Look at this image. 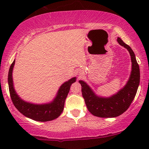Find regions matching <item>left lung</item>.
<instances>
[{
    "label": "left lung",
    "instance_id": "8db88e82",
    "mask_svg": "<svg viewBox=\"0 0 149 149\" xmlns=\"http://www.w3.org/2000/svg\"><path fill=\"white\" fill-rule=\"evenodd\" d=\"M117 41L129 51L131 56L132 70L128 82L117 94L109 98L100 97L95 95L88 85L83 81H79L81 91L87 109L93 115L98 117L109 118L121 115L131 105L137 92L140 83V68L136 61L135 54L131 47L120 38Z\"/></svg>",
    "mask_w": 149,
    "mask_h": 149
}]
</instances>
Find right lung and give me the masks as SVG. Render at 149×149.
Returning <instances> with one entry per match:
<instances>
[{
  "label": "right lung",
  "instance_id": "add662e5",
  "mask_svg": "<svg viewBox=\"0 0 149 149\" xmlns=\"http://www.w3.org/2000/svg\"><path fill=\"white\" fill-rule=\"evenodd\" d=\"M15 60L10 66L8 74V84L10 96L15 107L26 117L38 121H49L58 118L62 113L64 107V102L70 91L71 85L76 81V78H72L65 82L59 89L58 95L52 103L46 104H33L26 102L19 98L15 93L13 85L12 72Z\"/></svg>",
  "mask_w": 149,
  "mask_h": 149
}]
</instances>
